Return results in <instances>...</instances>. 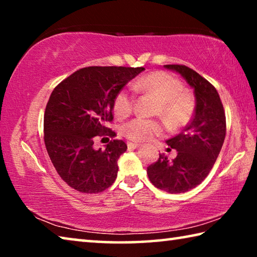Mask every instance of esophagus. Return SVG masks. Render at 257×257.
Here are the masks:
<instances>
[{"label":"esophagus","instance_id":"esophagus-1","mask_svg":"<svg viewBox=\"0 0 257 257\" xmlns=\"http://www.w3.org/2000/svg\"><path fill=\"white\" fill-rule=\"evenodd\" d=\"M128 149H138V147L139 146H141V145H139V144H136V143H128Z\"/></svg>","mask_w":257,"mask_h":257}]
</instances>
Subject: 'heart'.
Here are the masks:
<instances>
[{"mask_svg":"<svg viewBox=\"0 0 257 257\" xmlns=\"http://www.w3.org/2000/svg\"><path fill=\"white\" fill-rule=\"evenodd\" d=\"M138 93L149 94L160 102L158 114L170 128H179L188 123L194 111V99L185 92L182 82L165 71H154L143 76L133 84ZM134 97L128 89H121L113 99V111L118 118H125L134 108ZM159 121L136 118L122 127L125 137L134 142H146L162 134Z\"/></svg>","mask_w":257,"mask_h":257,"instance_id":"obj_1","label":"heart"}]
</instances>
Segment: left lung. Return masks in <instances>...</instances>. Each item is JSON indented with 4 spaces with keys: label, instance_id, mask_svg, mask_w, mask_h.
Returning a JSON list of instances; mask_svg holds the SVG:
<instances>
[{
    "label": "left lung",
    "instance_id": "left-lung-1",
    "mask_svg": "<svg viewBox=\"0 0 257 257\" xmlns=\"http://www.w3.org/2000/svg\"><path fill=\"white\" fill-rule=\"evenodd\" d=\"M194 89L195 113L190 122L167 144L177 151L176 159L159 160L147 168V175L156 188L170 194L186 193L205 179L222 149L225 137V114L214 86L186 66L167 64ZM170 150V149H168Z\"/></svg>",
    "mask_w": 257,
    "mask_h": 257
}]
</instances>
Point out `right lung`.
I'll return each instance as SVG.
<instances>
[{
	"label": "right lung",
	"mask_w": 257,
	"mask_h": 257,
	"mask_svg": "<svg viewBox=\"0 0 257 257\" xmlns=\"http://www.w3.org/2000/svg\"><path fill=\"white\" fill-rule=\"evenodd\" d=\"M145 68L87 67L73 72L52 92L44 114V142L59 176L78 191L96 194L118 175V160L127 151L114 139L95 150L97 136H115L106 128L113 99Z\"/></svg>",
	"instance_id": "obj_1"
}]
</instances>
